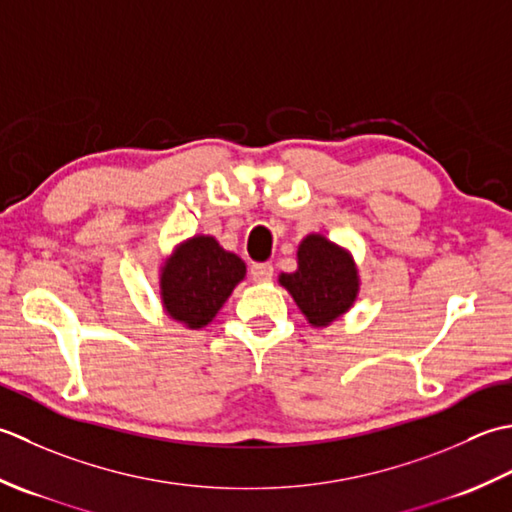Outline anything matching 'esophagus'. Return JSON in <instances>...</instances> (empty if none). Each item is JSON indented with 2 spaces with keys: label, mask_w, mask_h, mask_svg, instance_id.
Segmentation results:
<instances>
[{
  "label": "esophagus",
  "mask_w": 512,
  "mask_h": 512,
  "mask_svg": "<svg viewBox=\"0 0 512 512\" xmlns=\"http://www.w3.org/2000/svg\"><path fill=\"white\" fill-rule=\"evenodd\" d=\"M249 276L258 280V283H267V280H271V276H274V267L269 263H254L249 267Z\"/></svg>",
  "instance_id": "34e87169"
}]
</instances>
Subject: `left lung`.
I'll return each instance as SVG.
<instances>
[{"instance_id":"8db88e82","label":"left lung","mask_w":512,"mask_h":512,"mask_svg":"<svg viewBox=\"0 0 512 512\" xmlns=\"http://www.w3.org/2000/svg\"><path fill=\"white\" fill-rule=\"evenodd\" d=\"M278 283L296 300L311 327H327L347 314L360 289L351 254L320 234H309L298 245V269L280 274Z\"/></svg>"}]
</instances>
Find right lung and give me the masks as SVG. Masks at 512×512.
I'll use <instances>...</instances> for the list:
<instances>
[{
  "label": "right lung",
  "instance_id": "add662e5",
  "mask_svg": "<svg viewBox=\"0 0 512 512\" xmlns=\"http://www.w3.org/2000/svg\"><path fill=\"white\" fill-rule=\"evenodd\" d=\"M245 278V263L214 236H192L161 267L165 314L187 329H201Z\"/></svg>",
  "mask_w": 512,
  "mask_h": 512
}]
</instances>
